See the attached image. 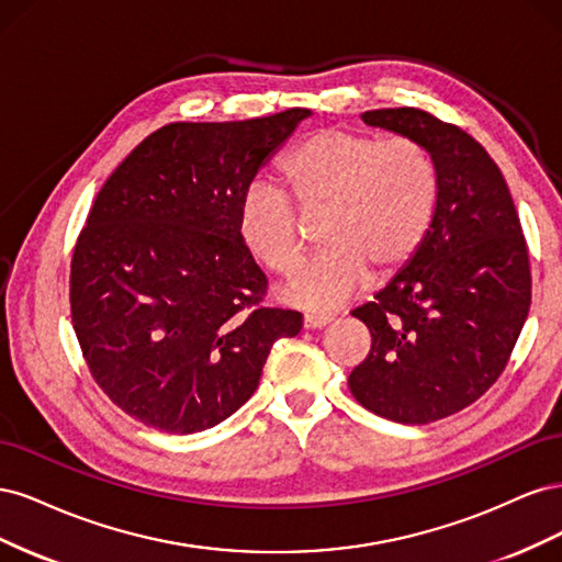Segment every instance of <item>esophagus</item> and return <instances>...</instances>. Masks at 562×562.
<instances>
[{
    "label": "esophagus",
    "instance_id": "esophagus-1",
    "mask_svg": "<svg viewBox=\"0 0 562 562\" xmlns=\"http://www.w3.org/2000/svg\"><path fill=\"white\" fill-rule=\"evenodd\" d=\"M330 316H316V314H307L304 316V328L307 330H318V328H326L330 326Z\"/></svg>",
    "mask_w": 562,
    "mask_h": 562
}]
</instances>
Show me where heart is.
Masks as SVG:
<instances>
[{
  "label": "heart",
  "instance_id": "1",
  "mask_svg": "<svg viewBox=\"0 0 562 562\" xmlns=\"http://www.w3.org/2000/svg\"><path fill=\"white\" fill-rule=\"evenodd\" d=\"M281 187L255 180L239 203V239L255 260L279 274L307 250L304 220H321V258L283 285L304 310L326 312L359 293L368 274L394 277L427 241L440 180L431 151L413 138L323 128L281 161ZM299 206L297 216L290 200Z\"/></svg>",
  "mask_w": 562,
  "mask_h": 562
}]
</instances>
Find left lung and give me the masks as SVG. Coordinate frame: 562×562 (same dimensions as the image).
Returning <instances> with one entry per match:
<instances>
[{"instance_id":"obj_1","label":"left lung","mask_w":562,"mask_h":562,"mask_svg":"<svg viewBox=\"0 0 562 562\" xmlns=\"http://www.w3.org/2000/svg\"><path fill=\"white\" fill-rule=\"evenodd\" d=\"M361 119L427 147L440 194L415 258L351 312L372 345L349 389L380 417L429 424L464 411L502 375L530 312V260L499 166L467 131L415 108Z\"/></svg>"}]
</instances>
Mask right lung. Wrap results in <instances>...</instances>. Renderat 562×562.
Returning a JSON list of instances; mask_svg holds the SVG:
<instances>
[{"label": "right lung", "instance_id": "1", "mask_svg": "<svg viewBox=\"0 0 562 562\" xmlns=\"http://www.w3.org/2000/svg\"><path fill=\"white\" fill-rule=\"evenodd\" d=\"M310 110L168 124L116 166L70 269L79 347L126 415L196 434L258 389L271 345L302 314L262 307L267 277L239 239V203Z\"/></svg>", "mask_w": 562, "mask_h": 562}]
</instances>
